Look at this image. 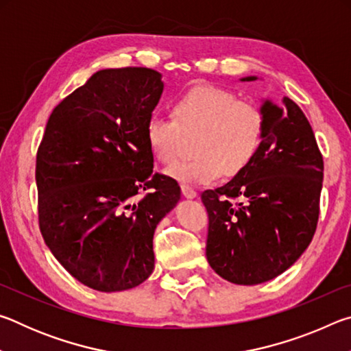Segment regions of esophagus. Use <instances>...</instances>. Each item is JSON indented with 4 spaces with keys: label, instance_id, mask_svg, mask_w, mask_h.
Returning a JSON list of instances; mask_svg holds the SVG:
<instances>
[{
    "label": "esophagus",
    "instance_id": "obj_1",
    "mask_svg": "<svg viewBox=\"0 0 351 351\" xmlns=\"http://www.w3.org/2000/svg\"><path fill=\"white\" fill-rule=\"evenodd\" d=\"M181 192H182V195L186 198H195V197H197V192H195V190L192 187H189V186H182L181 187Z\"/></svg>",
    "mask_w": 351,
    "mask_h": 351
}]
</instances>
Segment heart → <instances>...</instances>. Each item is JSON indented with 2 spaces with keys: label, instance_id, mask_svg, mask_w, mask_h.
<instances>
[{
  "label": "heart",
  "instance_id": "heart-1",
  "mask_svg": "<svg viewBox=\"0 0 351 351\" xmlns=\"http://www.w3.org/2000/svg\"><path fill=\"white\" fill-rule=\"evenodd\" d=\"M171 114L153 112L145 123V141L158 162L173 165L181 156L184 136L198 133L193 145L197 156L169 170L184 186H206L223 173H240L252 162L263 139V110L239 100L226 88H190L175 99Z\"/></svg>",
  "mask_w": 351,
  "mask_h": 351
}]
</instances>
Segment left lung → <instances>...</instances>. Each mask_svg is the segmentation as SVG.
<instances>
[{"mask_svg": "<svg viewBox=\"0 0 351 351\" xmlns=\"http://www.w3.org/2000/svg\"><path fill=\"white\" fill-rule=\"evenodd\" d=\"M261 110L265 132L252 162L201 195L209 213L207 261L237 285L268 282L293 266L319 219L324 159L310 122L289 97L265 100Z\"/></svg>", "mask_w": 351, "mask_h": 351, "instance_id": "obj_1", "label": "left lung"}]
</instances>
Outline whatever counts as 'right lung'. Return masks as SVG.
Instances as JSON below:
<instances>
[{
    "instance_id": "obj_1",
    "label": "right lung",
    "mask_w": 351,
    "mask_h": 351,
    "mask_svg": "<svg viewBox=\"0 0 351 351\" xmlns=\"http://www.w3.org/2000/svg\"><path fill=\"white\" fill-rule=\"evenodd\" d=\"M161 77L150 68L97 71L56 106L37 152L46 246L71 276L102 293L150 277L154 229L181 198L175 180L153 175L145 141Z\"/></svg>"
}]
</instances>
